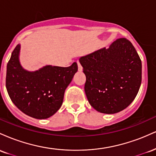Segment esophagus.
<instances>
[{
  "label": "esophagus",
  "instance_id": "esophagus-1",
  "mask_svg": "<svg viewBox=\"0 0 156 156\" xmlns=\"http://www.w3.org/2000/svg\"><path fill=\"white\" fill-rule=\"evenodd\" d=\"M77 63H78V71H79V72H81V71L83 70V67H82L81 64H80L79 62H77Z\"/></svg>",
  "mask_w": 156,
  "mask_h": 156
}]
</instances>
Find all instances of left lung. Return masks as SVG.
Masks as SVG:
<instances>
[{
    "instance_id": "1",
    "label": "left lung",
    "mask_w": 156,
    "mask_h": 156,
    "mask_svg": "<svg viewBox=\"0 0 156 156\" xmlns=\"http://www.w3.org/2000/svg\"><path fill=\"white\" fill-rule=\"evenodd\" d=\"M89 103L98 112L115 114L129 105L141 83V61L128 39L119 38L108 48L80 57Z\"/></svg>"
}]
</instances>
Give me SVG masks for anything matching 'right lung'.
<instances>
[{
	"instance_id": "add662e5",
	"label": "right lung",
	"mask_w": 156,
	"mask_h": 156,
	"mask_svg": "<svg viewBox=\"0 0 156 156\" xmlns=\"http://www.w3.org/2000/svg\"><path fill=\"white\" fill-rule=\"evenodd\" d=\"M20 48L17 44L7 64L9 96L24 114L36 119H47L60 108L64 91L78 71V64L74 62L67 67L48 65L28 72L20 64Z\"/></svg>"
}]
</instances>
